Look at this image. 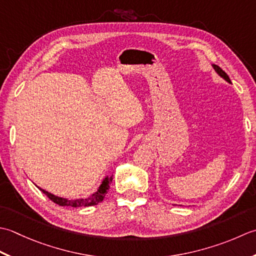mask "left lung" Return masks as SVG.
Listing matches in <instances>:
<instances>
[{
	"instance_id": "left-lung-1",
	"label": "left lung",
	"mask_w": 256,
	"mask_h": 256,
	"mask_svg": "<svg viewBox=\"0 0 256 256\" xmlns=\"http://www.w3.org/2000/svg\"><path fill=\"white\" fill-rule=\"evenodd\" d=\"M213 66V68H214V70L218 72V76H221L224 80H226L228 82H231V80L230 78H228V76L226 75V72H224V70H222L220 67H218V65H212Z\"/></svg>"
}]
</instances>
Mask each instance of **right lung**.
<instances>
[{"mask_svg":"<svg viewBox=\"0 0 256 256\" xmlns=\"http://www.w3.org/2000/svg\"><path fill=\"white\" fill-rule=\"evenodd\" d=\"M112 181V176H106L105 179L102 180V184L99 186L98 190L95 192V194H92L90 196L86 198V199H76V200H68L66 199V198H60V196H57L50 194V192L45 191L44 189H40V186H38V189L43 192L44 194L48 196L50 199L53 201L54 203L62 206H72V208H82V206H96L98 204L99 202H102L104 200V198H105L107 191L109 189V186H110V184Z\"/></svg>","mask_w":256,"mask_h":256,"instance_id":"add662e5","label":"right lung"}]
</instances>
